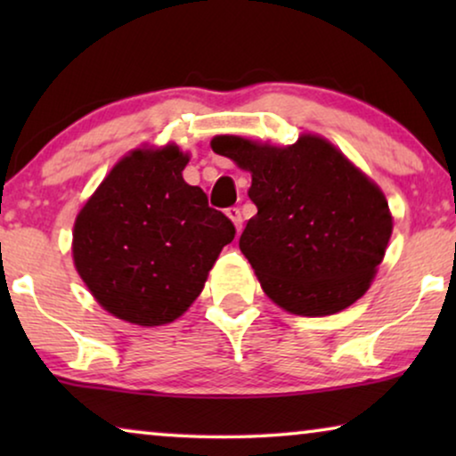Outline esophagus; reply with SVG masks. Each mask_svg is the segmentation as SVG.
Here are the masks:
<instances>
[{
	"label": "esophagus",
	"mask_w": 456,
	"mask_h": 456,
	"mask_svg": "<svg viewBox=\"0 0 456 456\" xmlns=\"http://www.w3.org/2000/svg\"><path fill=\"white\" fill-rule=\"evenodd\" d=\"M226 216L232 220V224L236 226V232H240L242 230V216H240V209L239 208H228L226 209Z\"/></svg>",
	"instance_id": "obj_1"
}]
</instances>
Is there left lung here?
<instances>
[{
	"mask_svg": "<svg viewBox=\"0 0 456 456\" xmlns=\"http://www.w3.org/2000/svg\"><path fill=\"white\" fill-rule=\"evenodd\" d=\"M211 149L251 172L257 216L239 247L273 303L322 317L365 295L392 234L378 184L315 134L289 147L220 134Z\"/></svg>",
	"mask_w": 456,
	"mask_h": 456,
	"instance_id": "obj_1",
	"label": "left lung"
}]
</instances>
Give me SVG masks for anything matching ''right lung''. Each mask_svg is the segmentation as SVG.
I'll use <instances>...</instances> for the list:
<instances>
[{
	"instance_id": "right-lung-1",
	"label": "right lung",
	"mask_w": 456,
	"mask_h": 456,
	"mask_svg": "<svg viewBox=\"0 0 456 456\" xmlns=\"http://www.w3.org/2000/svg\"><path fill=\"white\" fill-rule=\"evenodd\" d=\"M186 164L176 145L136 149L111 167L74 222V265L86 289L136 326L183 315L236 234L208 195L184 183Z\"/></svg>"
}]
</instances>
